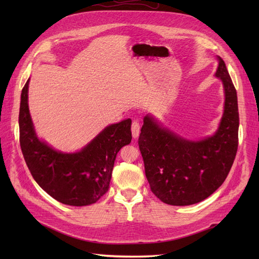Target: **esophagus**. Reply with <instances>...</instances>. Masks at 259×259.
Segmentation results:
<instances>
[{
  "label": "esophagus",
  "mask_w": 259,
  "mask_h": 259,
  "mask_svg": "<svg viewBox=\"0 0 259 259\" xmlns=\"http://www.w3.org/2000/svg\"><path fill=\"white\" fill-rule=\"evenodd\" d=\"M139 133H140V124L137 121H133L132 123V135L133 138H138L139 136Z\"/></svg>",
  "instance_id": "34e87169"
}]
</instances>
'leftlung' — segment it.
Returning a JSON list of instances; mask_svg holds the SVG:
<instances>
[{
	"mask_svg": "<svg viewBox=\"0 0 259 259\" xmlns=\"http://www.w3.org/2000/svg\"><path fill=\"white\" fill-rule=\"evenodd\" d=\"M216 77L225 93L224 114L213 136L188 140L163 127L150 114L144 117L138 145L151 191L169 205L184 206L208 198L228 176L238 150L237 91L225 61L217 56Z\"/></svg>",
	"mask_w": 259,
	"mask_h": 259,
	"instance_id": "8db88e82",
	"label": "left lung"
}]
</instances>
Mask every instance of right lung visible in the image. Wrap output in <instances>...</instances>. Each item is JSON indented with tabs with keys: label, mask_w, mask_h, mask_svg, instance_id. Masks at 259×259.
<instances>
[{
	"label": "right lung",
	"mask_w": 259,
	"mask_h": 259,
	"mask_svg": "<svg viewBox=\"0 0 259 259\" xmlns=\"http://www.w3.org/2000/svg\"><path fill=\"white\" fill-rule=\"evenodd\" d=\"M29 81L21 91L19 140L31 175L62 204H93L109 189L117 152L131 143L132 120L109 125L80 151H57L36 136L28 106Z\"/></svg>",
	"instance_id": "add662e5"
}]
</instances>
